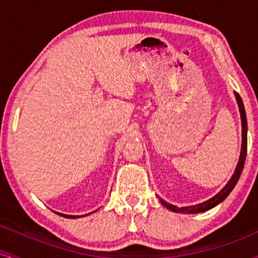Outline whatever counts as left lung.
<instances>
[{
    "label": "left lung",
    "instance_id": "obj_1",
    "mask_svg": "<svg viewBox=\"0 0 258 258\" xmlns=\"http://www.w3.org/2000/svg\"><path fill=\"white\" fill-rule=\"evenodd\" d=\"M236 98V102H238L239 111H240V118H241V151H240V157L238 161V164H236L235 170H234L233 175L229 179L225 186L219 191L216 194L213 198L208 199L207 201L201 202V204L194 205V206H185V207H176L174 205L168 204V202L164 201V200L160 199V202L163 205L164 207H167L168 210L172 211V212L176 213H187V215H192V213H201L206 212V211L211 210V208L216 207L217 205H219L221 202L224 201L225 199L228 198V195L231 192V190L235 187L236 183H238L240 175H241L242 168H244L245 164V158H246V151H247V120H246V113H245V107L244 103H242L241 97L239 96V94L234 92Z\"/></svg>",
    "mask_w": 258,
    "mask_h": 258
}]
</instances>
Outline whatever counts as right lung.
I'll use <instances>...</instances> for the list:
<instances>
[{
    "instance_id": "obj_1",
    "label": "right lung",
    "mask_w": 258,
    "mask_h": 258,
    "mask_svg": "<svg viewBox=\"0 0 258 258\" xmlns=\"http://www.w3.org/2000/svg\"><path fill=\"white\" fill-rule=\"evenodd\" d=\"M97 211V210H96ZM96 211H94V212H96ZM94 212H91V213H94ZM91 213H88V215H84V216H89V215H91ZM59 216H62V217H64V218H72V219H75V218H79V217H84V216H69V215H63V213H58Z\"/></svg>"
}]
</instances>
